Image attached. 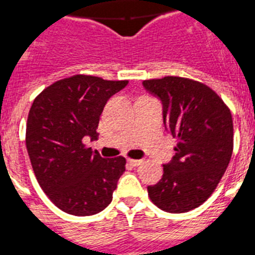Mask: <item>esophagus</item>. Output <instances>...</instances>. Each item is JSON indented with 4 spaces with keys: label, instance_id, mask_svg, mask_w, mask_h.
I'll return each instance as SVG.
<instances>
[{
    "label": "esophagus",
    "instance_id": "obj_1",
    "mask_svg": "<svg viewBox=\"0 0 255 255\" xmlns=\"http://www.w3.org/2000/svg\"><path fill=\"white\" fill-rule=\"evenodd\" d=\"M128 163L131 164V166H134V167H136V166H140V164L142 163V160L141 159H128Z\"/></svg>",
    "mask_w": 255,
    "mask_h": 255
}]
</instances>
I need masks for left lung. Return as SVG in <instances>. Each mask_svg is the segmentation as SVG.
I'll return each instance as SVG.
<instances>
[{"label":"left lung","mask_w":255,"mask_h":255,"mask_svg":"<svg viewBox=\"0 0 255 255\" xmlns=\"http://www.w3.org/2000/svg\"><path fill=\"white\" fill-rule=\"evenodd\" d=\"M142 85L160 100L164 127L177 138L175 155L147 193L160 210L187 213L211 196L228 167L232 115L223 100L200 81L166 76L144 80Z\"/></svg>","instance_id":"left-lung-1"}]
</instances>
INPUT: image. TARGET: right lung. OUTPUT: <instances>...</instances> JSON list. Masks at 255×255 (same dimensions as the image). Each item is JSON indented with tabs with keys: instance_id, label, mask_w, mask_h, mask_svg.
Here are the masks:
<instances>
[{
	"instance_id": "right-lung-1",
	"label": "right lung",
	"mask_w": 255,
	"mask_h": 255,
	"mask_svg": "<svg viewBox=\"0 0 255 255\" xmlns=\"http://www.w3.org/2000/svg\"><path fill=\"white\" fill-rule=\"evenodd\" d=\"M127 84L74 75L45 88L32 104L25 129L32 168L45 194L65 213L95 215L113 200L126 158L105 159L84 141L97 138L105 105Z\"/></svg>"
}]
</instances>
